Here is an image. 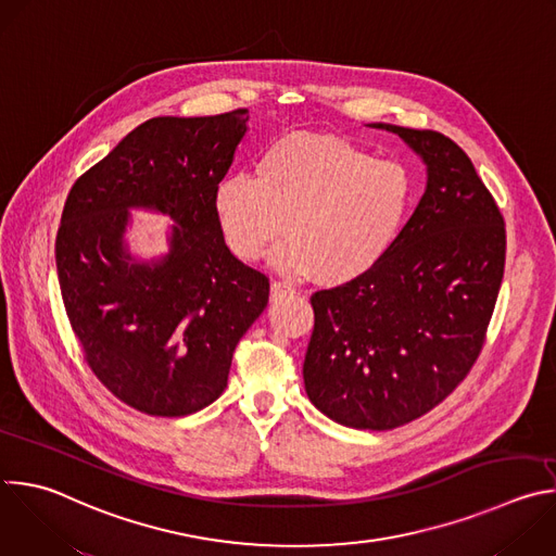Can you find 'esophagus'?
I'll use <instances>...</instances> for the list:
<instances>
[{"label":"esophagus","mask_w":556,"mask_h":556,"mask_svg":"<svg viewBox=\"0 0 556 556\" xmlns=\"http://www.w3.org/2000/svg\"><path fill=\"white\" fill-rule=\"evenodd\" d=\"M292 292H294V290L288 288V286L281 283V281H273V283H270V301L283 299V296H288V294H292Z\"/></svg>","instance_id":"34e87169"}]
</instances>
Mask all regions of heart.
I'll return each instance as SVG.
<instances>
[{"label": "heart", "mask_w": 556, "mask_h": 556, "mask_svg": "<svg viewBox=\"0 0 556 556\" xmlns=\"http://www.w3.org/2000/svg\"><path fill=\"white\" fill-rule=\"evenodd\" d=\"M257 176L218 182L214 212L229 251L260 260L286 231L273 264L288 277L342 286L374 270L393 249L413 203V174L395 159L325 132L268 143ZM287 229H282V223Z\"/></svg>", "instance_id": "b5f03b06"}]
</instances>
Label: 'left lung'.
Masks as SVG:
<instances>
[{
  "mask_svg": "<svg viewBox=\"0 0 556 556\" xmlns=\"http://www.w3.org/2000/svg\"><path fill=\"white\" fill-rule=\"evenodd\" d=\"M400 135L426 163V192L387 257L312 294L303 362L309 402L355 430H393L441 404L469 374L504 277V218L458 143Z\"/></svg>",
  "mask_w": 556,
  "mask_h": 556,
  "instance_id": "1",
  "label": "left lung"
}]
</instances>
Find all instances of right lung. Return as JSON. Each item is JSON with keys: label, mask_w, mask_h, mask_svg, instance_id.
Masks as SVG:
<instances>
[{"label": "right lung", "mask_w": 556, "mask_h": 556, "mask_svg": "<svg viewBox=\"0 0 556 556\" xmlns=\"http://www.w3.org/2000/svg\"><path fill=\"white\" fill-rule=\"evenodd\" d=\"M249 111L152 117L87 169L67 197L56 270L93 376L126 406L185 417L227 389L231 357L268 303V277L225 244L214 194ZM130 208L169 215L170 251L135 261Z\"/></svg>", "instance_id": "add662e5"}]
</instances>
